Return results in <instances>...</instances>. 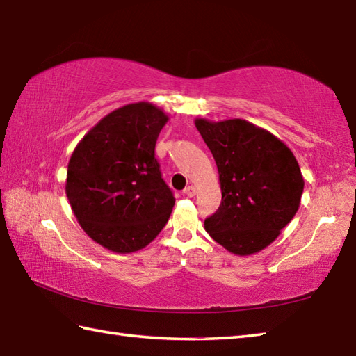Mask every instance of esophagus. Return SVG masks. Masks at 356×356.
<instances>
[{
	"label": "esophagus",
	"mask_w": 356,
	"mask_h": 356,
	"mask_svg": "<svg viewBox=\"0 0 356 356\" xmlns=\"http://www.w3.org/2000/svg\"><path fill=\"white\" fill-rule=\"evenodd\" d=\"M195 193H197V191H195V186H193V185L186 186L185 190H184V194H185V195H188V197H194Z\"/></svg>",
	"instance_id": "34e87169"
}]
</instances>
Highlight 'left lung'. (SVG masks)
Masks as SVG:
<instances>
[{
	"label": "left lung",
	"mask_w": 356,
	"mask_h": 356,
	"mask_svg": "<svg viewBox=\"0 0 356 356\" xmlns=\"http://www.w3.org/2000/svg\"><path fill=\"white\" fill-rule=\"evenodd\" d=\"M194 124L213 153L222 190L207 232L234 255L263 251L300 208L305 179L297 159L277 136L245 119Z\"/></svg>",
	"instance_id": "8db88e82"
}]
</instances>
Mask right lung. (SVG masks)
<instances>
[{"instance_id": "add662e5", "label": "right lung", "mask_w": 356, "mask_h": 356, "mask_svg": "<svg viewBox=\"0 0 356 356\" xmlns=\"http://www.w3.org/2000/svg\"><path fill=\"white\" fill-rule=\"evenodd\" d=\"M168 120L154 104H127L104 116L73 149L67 199L87 236L111 252L143 249L168 222L176 199L154 157Z\"/></svg>"}]
</instances>
